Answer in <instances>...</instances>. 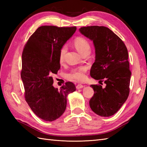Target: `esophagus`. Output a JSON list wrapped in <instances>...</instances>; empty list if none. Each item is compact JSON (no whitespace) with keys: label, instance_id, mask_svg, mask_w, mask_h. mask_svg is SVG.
Returning a JSON list of instances; mask_svg holds the SVG:
<instances>
[{"label":"esophagus","instance_id":"obj_1","mask_svg":"<svg viewBox=\"0 0 147 147\" xmlns=\"http://www.w3.org/2000/svg\"><path fill=\"white\" fill-rule=\"evenodd\" d=\"M83 87H84V86L83 85H82V84H78V85H76V88L78 90L82 88H83Z\"/></svg>","mask_w":147,"mask_h":147}]
</instances>
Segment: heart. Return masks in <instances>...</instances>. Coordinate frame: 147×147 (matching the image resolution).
Wrapping results in <instances>:
<instances>
[{
  "mask_svg": "<svg viewBox=\"0 0 147 147\" xmlns=\"http://www.w3.org/2000/svg\"><path fill=\"white\" fill-rule=\"evenodd\" d=\"M74 45L80 54H83L84 53L90 51V45L88 40L82 36H79L74 40ZM67 47L66 45H63L59 51V59L61 62H63L65 53L67 52ZM86 69L85 67L80 66L76 68H74L71 70L69 73L68 74V78L69 79L74 80L76 81H83L86 78L85 73Z\"/></svg>",
  "mask_w": 147,
  "mask_h": 147,
  "instance_id": "1",
  "label": "heart"
}]
</instances>
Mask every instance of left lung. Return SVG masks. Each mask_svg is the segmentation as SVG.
Segmentation results:
<instances>
[{"label":"left lung","instance_id":"left-lung-1","mask_svg":"<svg viewBox=\"0 0 147 147\" xmlns=\"http://www.w3.org/2000/svg\"><path fill=\"white\" fill-rule=\"evenodd\" d=\"M83 35L93 41L95 60L90 76L101 85H91L94 95L90 100L92 110L102 117H110L119 110L128 97L131 73L128 52L121 39L105 26H92L79 29Z\"/></svg>","mask_w":147,"mask_h":147}]
</instances>
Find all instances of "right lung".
Masks as SVG:
<instances>
[{
    "mask_svg": "<svg viewBox=\"0 0 147 147\" xmlns=\"http://www.w3.org/2000/svg\"><path fill=\"white\" fill-rule=\"evenodd\" d=\"M76 30L75 26H40L24 48L21 77L26 101L34 113L45 121H55L63 114L67 95L76 90L72 82L59 90L54 88L52 76L61 68L59 51Z\"/></svg>",
    "mask_w": 147,
    "mask_h": 147,
    "instance_id": "obj_1",
    "label": "right lung"
}]
</instances>
